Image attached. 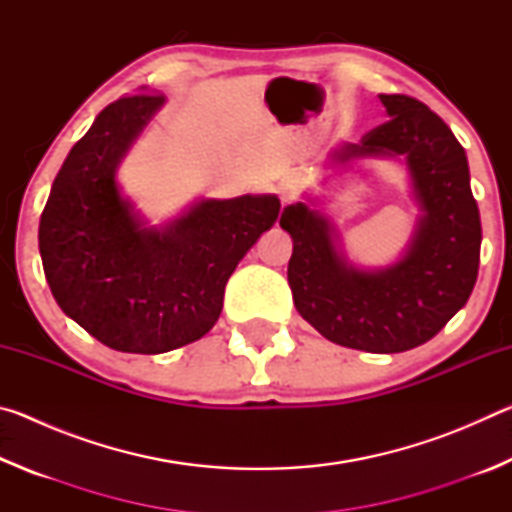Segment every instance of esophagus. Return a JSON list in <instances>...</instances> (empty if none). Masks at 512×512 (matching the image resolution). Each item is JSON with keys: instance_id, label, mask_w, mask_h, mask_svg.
<instances>
[{"instance_id": "1", "label": "esophagus", "mask_w": 512, "mask_h": 512, "mask_svg": "<svg viewBox=\"0 0 512 512\" xmlns=\"http://www.w3.org/2000/svg\"><path fill=\"white\" fill-rule=\"evenodd\" d=\"M296 187H298V180L293 178V176H287V178H282V183L277 185V189H280V198L284 203H289L293 196H296Z\"/></svg>"}]
</instances>
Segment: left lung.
Listing matches in <instances>:
<instances>
[{"label": "left lung", "mask_w": 512, "mask_h": 512, "mask_svg": "<svg viewBox=\"0 0 512 512\" xmlns=\"http://www.w3.org/2000/svg\"><path fill=\"white\" fill-rule=\"evenodd\" d=\"M384 126L329 153L323 185L372 158L397 160L409 176L415 221L402 255L361 266L343 248L325 196L302 194L280 225L293 239L289 284L298 314L343 348L393 354L433 339L465 307L479 273L481 219L465 149L436 112L404 94H379Z\"/></svg>", "instance_id": "8db88e82"}]
</instances>
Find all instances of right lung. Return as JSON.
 I'll list each match as a JSON object with an SVG mask.
<instances>
[{"instance_id":"obj_1","label":"right lung","mask_w":512,"mask_h":512,"mask_svg":"<svg viewBox=\"0 0 512 512\" xmlns=\"http://www.w3.org/2000/svg\"><path fill=\"white\" fill-rule=\"evenodd\" d=\"M164 101L140 88L103 108L40 216L42 268L58 307L117 352L162 354L210 332L228 277L280 214L275 194H244L196 198L173 219H146L117 171Z\"/></svg>"}]
</instances>
